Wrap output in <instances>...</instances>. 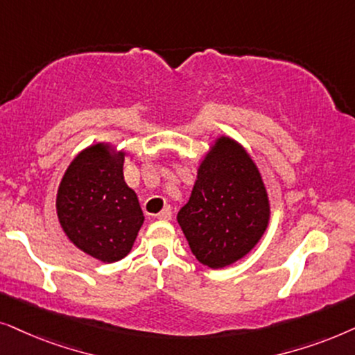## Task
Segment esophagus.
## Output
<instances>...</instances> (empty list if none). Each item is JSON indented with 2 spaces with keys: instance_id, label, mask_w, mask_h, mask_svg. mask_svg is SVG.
Segmentation results:
<instances>
[{
  "instance_id": "obj_1",
  "label": "esophagus",
  "mask_w": 355,
  "mask_h": 355,
  "mask_svg": "<svg viewBox=\"0 0 355 355\" xmlns=\"http://www.w3.org/2000/svg\"><path fill=\"white\" fill-rule=\"evenodd\" d=\"M155 217L160 220H168L170 217H172V211H170V207H164L162 211L159 212V214H155Z\"/></svg>"
}]
</instances>
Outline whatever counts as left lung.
Here are the masks:
<instances>
[{"label": "left lung", "mask_w": 355, "mask_h": 355, "mask_svg": "<svg viewBox=\"0 0 355 355\" xmlns=\"http://www.w3.org/2000/svg\"><path fill=\"white\" fill-rule=\"evenodd\" d=\"M271 216L261 173L242 144L220 136L198 168L177 220L196 259L212 269L252 252Z\"/></svg>", "instance_id": "left-lung-1"}]
</instances>
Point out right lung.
<instances>
[{"instance_id":"obj_1","label":"right lung","mask_w":355,"mask_h":355,"mask_svg":"<svg viewBox=\"0 0 355 355\" xmlns=\"http://www.w3.org/2000/svg\"><path fill=\"white\" fill-rule=\"evenodd\" d=\"M125 153L97 143L81 150L61 178L56 214L71 242L89 257L115 263L131 252L144 222L123 177Z\"/></svg>"}]
</instances>
